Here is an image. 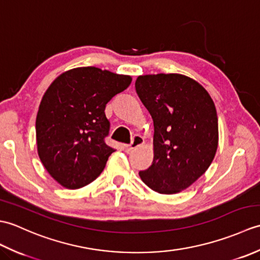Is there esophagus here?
I'll list each match as a JSON object with an SVG mask.
<instances>
[{
    "label": "esophagus",
    "mask_w": 260,
    "mask_h": 260,
    "mask_svg": "<svg viewBox=\"0 0 260 260\" xmlns=\"http://www.w3.org/2000/svg\"><path fill=\"white\" fill-rule=\"evenodd\" d=\"M143 144H144V139H143L141 135H135L133 137V140H132L131 144H126L124 147H125L126 152H131L133 148H135L137 146H142Z\"/></svg>",
    "instance_id": "34e87169"
}]
</instances>
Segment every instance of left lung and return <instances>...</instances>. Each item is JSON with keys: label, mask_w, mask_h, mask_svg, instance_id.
<instances>
[{"label": "left lung", "mask_w": 260, "mask_h": 260, "mask_svg": "<svg viewBox=\"0 0 260 260\" xmlns=\"http://www.w3.org/2000/svg\"><path fill=\"white\" fill-rule=\"evenodd\" d=\"M136 92L154 123V158L139 173L161 194L185 190L213 161L218 148V116L209 92L180 74L139 76Z\"/></svg>", "instance_id": "1"}]
</instances>
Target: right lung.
I'll return each mask as SVG.
<instances>
[{"label":"right lung","mask_w":260,"mask_h":260,"mask_svg":"<svg viewBox=\"0 0 260 260\" xmlns=\"http://www.w3.org/2000/svg\"><path fill=\"white\" fill-rule=\"evenodd\" d=\"M131 82V76L80 67L49 86L37 115V146L43 167L60 185L79 189L103 172L115 152L105 143L109 133L105 107Z\"/></svg>","instance_id":"obj_1"}]
</instances>
